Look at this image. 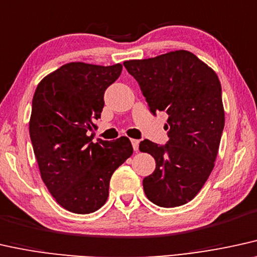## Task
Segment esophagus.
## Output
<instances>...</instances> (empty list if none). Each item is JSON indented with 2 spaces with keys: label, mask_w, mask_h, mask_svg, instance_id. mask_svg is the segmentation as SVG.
<instances>
[{
  "label": "esophagus",
  "mask_w": 257,
  "mask_h": 257,
  "mask_svg": "<svg viewBox=\"0 0 257 257\" xmlns=\"http://www.w3.org/2000/svg\"><path fill=\"white\" fill-rule=\"evenodd\" d=\"M139 144H140L139 140H135V139L132 140V145H133V148H134V151H138L139 149Z\"/></svg>",
  "instance_id": "esophagus-1"
}]
</instances>
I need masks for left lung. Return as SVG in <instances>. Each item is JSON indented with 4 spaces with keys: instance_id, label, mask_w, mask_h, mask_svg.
Returning <instances> with one entry per match:
<instances>
[{
    "instance_id": "1",
    "label": "left lung",
    "mask_w": 257,
    "mask_h": 257,
    "mask_svg": "<svg viewBox=\"0 0 257 257\" xmlns=\"http://www.w3.org/2000/svg\"><path fill=\"white\" fill-rule=\"evenodd\" d=\"M123 65L139 83L153 115H168L166 145L140 142V151L157 164L144 179L146 196L161 207L184 205L197 196L215 166L224 129L218 76L184 50Z\"/></svg>"
}]
</instances>
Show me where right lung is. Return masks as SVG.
Listing matches in <instances>:
<instances>
[{
	"label": "right lung",
	"mask_w": 257,
	"mask_h": 257,
	"mask_svg": "<svg viewBox=\"0 0 257 257\" xmlns=\"http://www.w3.org/2000/svg\"><path fill=\"white\" fill-rule=\"evenodd\" d=\"M122 65L65 64L37 86L29 121L42 180L59 205L73 213L95 212L105 204L111 175L133 154L128 138L97 139L104 92Z\"/></svg>",
	"instance_id": "right-lung-1"
}]
</instances>
